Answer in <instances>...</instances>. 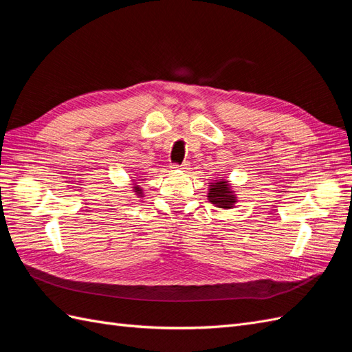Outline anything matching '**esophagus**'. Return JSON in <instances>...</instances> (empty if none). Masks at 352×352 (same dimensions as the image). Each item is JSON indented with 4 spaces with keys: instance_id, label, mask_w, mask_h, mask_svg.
Instances as JSON below:
<instances>
[{
    "instance_id": "esophagus-1",
    "label": "esophagus",
    "mask_w": 352,
    "mask_h": 352,
    "mask_svg": "<svg viewBox=\"0 0 352 352\" xmlns=\"http://www.w3.org/2000/svg\"><path fill=\"white\" fill-rule=\"evenodd\" d=\"M172 168H173V170H186V168H189V163H188V162H184L182 164H173Z\"/></svg>"
}]
</instances>
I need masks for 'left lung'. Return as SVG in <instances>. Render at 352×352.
I'll list each match as a JSON object with an SVG mask.
<instances>
[{"instance_id":"8db88e82","label":"left lung","mask_w":352,"mask_h":352,"mask_svg":"<svg viewBox=\"0 0 352 352\" xmlns=\"http://www.w3.org/2000/svg\"><path fill=\"white\" fill-rule=\"evenodd\" d=\"M208 199L211 204H216L220 208H232L236 202V197L233 195V190H230L226 180H220V182L210 185Z\"/></svg>"}]
</instances>
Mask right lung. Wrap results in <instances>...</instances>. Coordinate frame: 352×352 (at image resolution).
Instances as JSON below:
<instances>
[{
  "instance_id": "right-lung-1",
  "label": "right lung",
  "mask_w": 352,
  "mask_h": 352,
  "mask_svg": "<svg viewBox=\"0 0 352 352\" xmlns=\"http://www.w3.org/2000/svg\"><path fill=\"white\" fill-rule=\"evenodd\" d=\"M141 190H142L141 186H135V192H136V194H141Z\"/></svg>"
}]
</instances>
